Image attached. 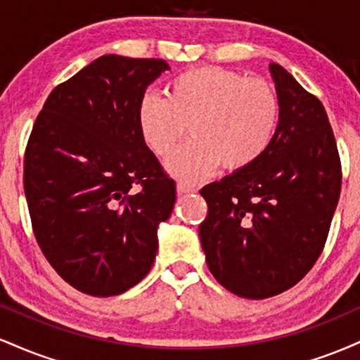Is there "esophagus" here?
<instances>
[{
    "label": "esophagus",
    "instance_id": "34e87169",
    "mask_svg": "<svg viewBox=\"0 0 360 360\" xmlns=\"http://www.w3.org/2000/svg\"><path fill=\"white\" fill-rule=\"evenodd\" d=\"M176 191L177 194H186V193H196V188L194 186H189V184H184V183H177L176 186Z\"/></svg>",
    "mask_w": 360,
    "mask_h": 360
}]
</instances>
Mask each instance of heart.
Segmentation results:
<instances>
[{"label":"heart","instance_id":"obj_1","mask_svg":"<svg viewBox=\"0 0 360 360\" xmlns=\"http://www.w3.org/2000/svg\"><path fill=\"white\" fill-rule=\"evenodd\" d=\"M281 115L279 98L267 81L218 65H203L172 77L167 96L146 93L139 103L140 134L166 157L184 137L193 139L166 162L177 179L196 183L223 166L240 171L269 150Z\"/></svg>","mask_w":360,"mask_h":360}]
</instances>
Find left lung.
I'll use <instances>...</instances> for the list:
<instances>
[{"instance_id": "1", "label": "left lung", "mask_w": 360, "mask_h": 360, "mask_svg": "<svg viewBox=\"0 0 360 360\" xmlns=\"http://www.w3.org/2000/svg\"><path fill=\"white\" fill-rule=\"evenodd\" d=\"M278 130L254 166L205 186L206 264L233 295L264 300L307 276L323 250L342 171L326 111L286 69L269 64Z\"/></svg>"}]
</instances>
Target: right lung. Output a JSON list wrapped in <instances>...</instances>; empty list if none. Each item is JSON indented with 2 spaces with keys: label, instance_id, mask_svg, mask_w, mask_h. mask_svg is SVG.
I'll list each match as a JSON object with an SVG mask.
<instances>
[{
  "label": "right lung",
  "instance_id": "right-lung-1",
  "mask_svg": "<svg viewBox=\"0 0 360 360\" xmlns=\"http://www.w3.org/2000/svg\"><path fill=\"white\" fill-rule=\"evenodd\" d=\"M169 64L103 56L49 94L25 152V196L51 266L91 296L139 284L176 183L139 128V103Z\"/></svg>",
  "mask_w": 360,
  "mask_h": 360
}]
</instances>
